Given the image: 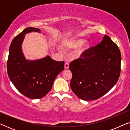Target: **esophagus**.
I'll list each match as a JSON object with an SVG mask.
<instances>
[{"label": "esophagus", "instance_id": "obj_1", "mask_svg": "<svg viewBox=\"0 0 130 130\" xmlns=\"http://www.w3.org/2000/svg\"><path fill=\"white\" fill-rule=\"evenodd\" d=\"M64 68L65 69H68L69 68V64L67 62H66L64 64Z\"/></svg>", "mask_w": 130, "mask_h": 130}]
</instances>
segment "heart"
Segmentation results:
<instances>
[{"label": "heart", "mask_w": 130, "mask_h": 130, "mask_svg": "<svg viewBox=\"0 0 130 130\" xmlns=\"http://www.w3.org/2000/svg\"><path fill=\"white\" fill-rule=\"evenodd\" d=\"M83 42H84V40L83 39L73 38L71 40L67 41L65 42L64 47L67 49H74L80 46L75 53V57L79 58L80 57H81L83 53H84V51L87 50V48H88L89 47L88 44L85 42L83 44Z\"/></svg>", "instance_id": "b5f03b06"}]
</instances>
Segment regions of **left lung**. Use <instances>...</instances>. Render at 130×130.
Returning <instances> with one entry per match:
<instances>
[{
    "mask_svg": "<svg viewBox=\"0 0 130 130\" xmlns=\"http://www.w3.org/2000/svg\"><path fill=\"white\" fill-rule=\"evenodd\" d=\"M81 57L70 64L71 89L82 100H96L109 92L118 80L120 49L109 37L105 35L100 43L86 50Z\"/></svg>",
    "mask_w": 130,
    "mask_h": 130,
    "instance_id": "left-lung-1",
    "label": "left lung"
}]
</instances>
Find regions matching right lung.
Segmentation results:
<instances>
[{
  "instance_id": "right-lung-1",
  "label": "right lung",
  "mask_w": 130,
  "mask_h": 130,
  "mask_svg": "<svg viewBox=\"0 0 130 130\" xmlns=\"http://www.w3.org/2000/svg\"><path fill=\"white\" fill-rule=\"evenodd\" d=\"M41 32L38 28L28 27L15 37L10 44L7 70L15 88L26 97L41 99L51 89L57 76L64 68V62L57 61L47 56L41 59L28 60L22 50L25 34Z\"/></svg>"
}]
</instances>
